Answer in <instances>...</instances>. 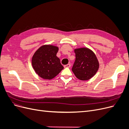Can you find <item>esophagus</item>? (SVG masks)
I'll list each match as a JSON object with an SVG mask.
<instances>
[{"label":"esophagus","instance_id":"obj_1","mask_svg":"<svg viewBox=\"0 0 129 129\" xmlns=\"http://www.w3.org/2000/svg\"><path fill=\"white\" fill-rule=\"evenodd\" d=\"M71 64L69 63V64H68L64 65V68H69V67H71Z\"/></svg>","mask_w":129,"mask_h":129}]
</instances>
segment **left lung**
<instances>
[{
  "label": "left lung",
  "instance_id": "8db88e82",
  "mask_svg": "<svg viewBox=\"0 0 129 129\" xmlns=\"http://www.w3.org/2000/svg\"><path fill=\"white\" fill-rule=\"evenodd\" d=\"M76 59L72 71L75 76L82 81L90 79L98 71L100 63L92 50L87 47L74 49Z\"/></svg>",
  "mask_w": 129,
  "mask_h": 129
}]
</instances>
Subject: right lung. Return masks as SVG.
Wrapping results in <instances>:
<instances>
[{"instance_id": "add662e5", "label": "right lung", "mask_w": 129, "mask_h": 129, "mask_svg": "<svg viewBox=\"0 0 129 129\" xmlns=\"http://www.w3.org/2000/svg\"><path fill=\"white\" fill-rule=\"evenodd\" d=\"M58 47L44 45L39 48L32 58V65L37 75L45 80H51L63 69L56 56Z\"/></svg>"}]
</instances>
